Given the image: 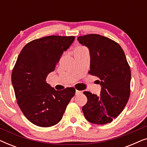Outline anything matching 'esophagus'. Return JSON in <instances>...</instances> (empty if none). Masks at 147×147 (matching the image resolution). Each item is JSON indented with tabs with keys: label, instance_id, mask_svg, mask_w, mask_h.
<instances>
[{
	"label": "esophagus",
	"instance_id": "1",
	"mask_svg": "<svg viewBox=\"0 0 147 147\" xmlns=\"http://www.w3.org/2000/svg\"><path fill=\"white\" fill-rule=\"evenodd\" d=\"M82 93V91H80V90H76V95H79V94Z\"/></svg>",
	"mask_w": 147,
	"mask_h": 147
}]
</instances>
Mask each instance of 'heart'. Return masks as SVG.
Here are the masks:
<instances>
[{"label": "heart", "instance_id": "1", "mask_svg": "<svg viewBox=\"0 0 147 147\" xmlns=\"http://www.w3.org/2000/svg\"><path fill=\"white\" fill-rule=\"evenodd\" d=\"M85 49V48L83 47H77L75 49V50H74V52L80 51V50H82V49Z\"/></svg>", "mask_w": 147, "mask_h": 147}]
</instances>
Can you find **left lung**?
Masks as SVG:
<instances>
[{
    "mask_svg": "<svg viewBox=\"0 0 147 147\" xmlns=\"http://www.w3.org/2000/svg\"><path fill=\"white\" fill-rule=\"evenodd\" d=\"M90 50V70L99 78L100 96L85 91L88 98L82 111L88 121L96 124L110 123L125 107L130 94L131 72L125 54L116 41L98 34L78 37Z\"/></svg>",
    "mask_w": 147,
    "mask_h": 147,
    "instance_id": "obj_1",
    "label": "left lung"
}]
</instances>
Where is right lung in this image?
I'll return each mask as SVG.
<instances>
[{
	"instance_id": "1",
	"label": "right lung",
	"mask_w": 147,
	"mask_h": 147,
	"mask_svg": "<svg viewBox=\"0 0 147 147\" xmlns=\"http://www.w3.org/2000/svg\"><path fill=\"white\" fill-rule=\"evenodd\" d=\"M74 36L51 35L26 44L12 71L11 80L20 109L30 122L49 127L61 120L75 95L74 88L55 90L46 82Z\"/></svg>"
}]
</instances>
